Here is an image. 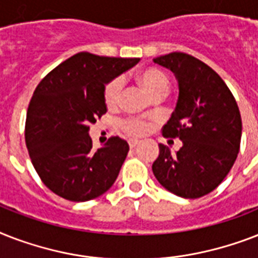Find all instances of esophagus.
Masks as SVG:
<instances>
[{
    "mask_svg": "<svg viewBox=\"0 0 258 258\" xmlns=\"http://www.w3.org/2000/svg\"><path fill=\"white\" fill-rule=\"evenodd\" d=\"M138 143H139V141L138 139H128V145L131 149H134V147H137Z\"/></svg>",
    "mask_w": 258,
    "mask_h": 258,
    "instance_id": "34e87169",
    "label": "esophagus"
}]
</instances>
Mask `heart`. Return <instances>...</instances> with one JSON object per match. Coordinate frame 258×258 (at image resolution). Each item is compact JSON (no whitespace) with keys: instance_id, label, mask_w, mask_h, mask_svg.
Segmentation results:
<instances>
[{"instance_id":"1","label":"heart","mask_w":258,"mask_h":258,"mask_svg":"<svg viewBox=\"0 0 258 258\" xmlns=\"http://www.w3.org/2000/svg\"><path fill=\"white\" fill-rule=\"evenodd\" d=\"M139 80L153 97L158 96V95H167V92H169V78L161 70L147 68L139 75ZM123 87H124L123 78H116L111 80L104 89L105 104L108 107L116 105L120 100ZM121 124H123L125 133L131 134V135H142L146 131V124L139 119H125Z\"/></svg>"}]
</instances>
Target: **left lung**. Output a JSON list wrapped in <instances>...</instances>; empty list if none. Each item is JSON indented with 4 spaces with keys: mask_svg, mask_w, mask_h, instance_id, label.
<instances>
[{
    "mask_svg": "<svg viewBox=\"0 0 258 258\" xmlns=\"http://www.w3.org/2000/svg\"><path fill=\"white\" fill-rule=\"evenodd\" d=\"M153 61L171 71L178 82V100L163 135L182 141L175 154L159 145L154 175L175 196L200 198L213 191L236 162L242 131L240 109L224 80L198 58L172 52Z\"/></svg>",
    "mask_w": 258,
    "mask_h": 258,
    "instance_id": "1",
    "label": "left lung"
}]
</instances>
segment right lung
<instances>
[{
  "label": "right lung",
  "mask_w": 258,
  "mask_h": 258,
  "mask_svg": "<svg viewBox=\"0 0 258 258\" xmlns=\"http://www.w3.org/2000/svg\"><path fill=\"white\" fill-rule=\"evenodd\" d=\"M138 62L80 52L40 82L28 107L25 142L34 169L54 194L86 202L116 180L128 143L112 137L93 151L89 124L107 112L105 84Z\"/></svg>",
  "instance_id": "obj_1"
}]
</instances>
